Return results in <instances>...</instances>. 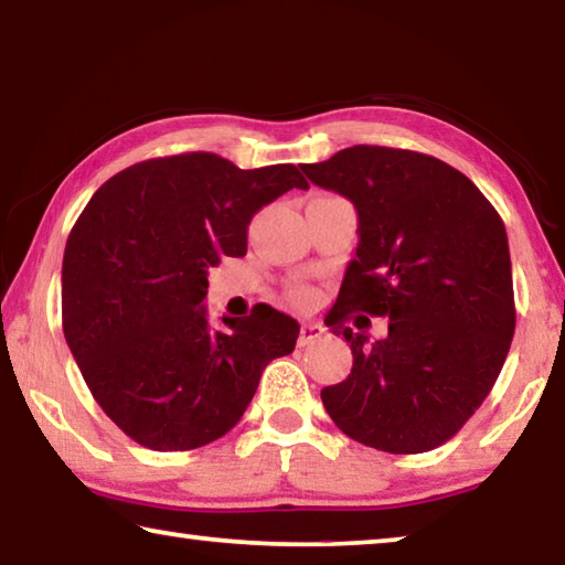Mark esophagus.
<instances>
[{"mask_svg":"<svg viewBox=\"0 0 565 565\" xmlns=\"http://www.w3.org/2000/svg\"><path fill=\"white\" fill-rule=\"evenodd\" d=\"M323 329L319 323H311V321H301V331H299V347H309L317 339H321Z\"/></svg>","mask_w":565,"mask_h":565,"instance_id":"obj_1","label":"esophagus"}]
</instances>
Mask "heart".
Wrapping results in <instances>:
<instances>
[{"mask_svg":"<svg viewBox=\"0 0 565 565\" xmlns=\"http://www.w3.org/2000/svg\"><path fill=\"white\" fill-rule=\"evenodd\" d=\"M296 294H299L301 299H306V296H309V289H299V291H296Z\"/></svg>","mask_w":565,"mask_h":565,"instance_id":"1","label":"heart"}]
</instances>
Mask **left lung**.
Returning a JSON list of instances; mask_svg holds the SVG:
<instances>
[{"label": "left lung", "instance_id": "obj_1", "mask_svg": "<svg viewBox=\"0 0 565 565\" xmlns=\"http://www.w3.org/2000/svg\"><path fill=\"white\" fill-rule=\"evenodd\" d=\"M301 169L359 212L356 256L327 317L351 343L353 369L321 391L323 408L363 446L431 451L461 431L509 356L515 303L501 216L466 174L418 151L356 145ZM356 310L388 316L390 337L353 334Z\"/></svg>", "mask_w": 565, "mask_h": 565}]
</instances>
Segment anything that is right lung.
Listing matches in <instances>:
<instances>
[{
    "mask_svg": "<svg viewBox=\"0 0 565 565\" xmlns=\"http://www.w3.org/2000/svg\"><path fill=\"white\" fill-rule=\"evenodd\" d=\"M289 189L294 164L238 169L212 151L139 161L97 189L66 238L62 327L104 414L151 451L222 438L299 323L269 303L206 321L209 266L246 254L254 214Z\"/></svg>",
    "mask_w": 565,
    "mask_h": 565,
    "instance_id": "obj_1",
    "label": "right lung"
}]
</instances>
